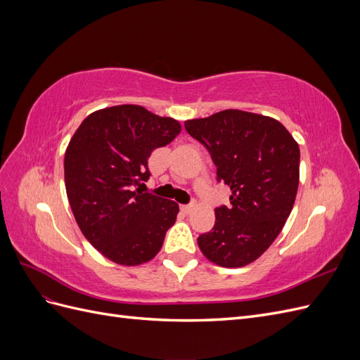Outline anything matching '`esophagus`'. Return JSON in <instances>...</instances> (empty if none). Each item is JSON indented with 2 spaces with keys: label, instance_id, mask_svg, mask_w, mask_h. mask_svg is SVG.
<instances>
[{
  "label": "esophagus",
  "instance_id": "esophagus-1",
  "mask_svg": "<svg viewBox=\"0 0 360 360\" xmlns=\"http://www.w3.org/2000/svg\"><path fill=\"white\" fill-rule=\"evenodd\" d=\"M195 207H197V202L195 201H192L191 204H183V205H180V209L184 212V213H189V212H192Z\"/></svg>",
  "mask_w": 360,
  "mask_h": 360
}]
</instances>
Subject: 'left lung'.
<instances>
[{"label":"left lung","instance_id":"left-lung-1","mask_svg":"<svg viewBox=\"0 0 360 360\" xmlns=\"http://www.w3.org/2000/svg\"><path fill=\"white\" fill-rule=\"evenodd\" d=\"M209 150L217 180L230 186V209L214 210L213 230L198 237L212 263L243 267L263 255L284 228L299 188L300 150L278 120L225 110L184 122Z\"/></svg>","mask_w":360,"mask_h":360}]
</instances>
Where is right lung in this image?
I'll return each mask as SVG.
<instances>
[{
	"instance_id": "1",
	"label": "right lung",
	"mask_w": 360,
	"mask_h": 360,
	"mask_svg": "<svg viewBox=\"0 0 360 360\" xmlns=\"http://www.w3.org/2000/svg\"><path fill=\"white\" fill-rule=\"evenodd\" d=\"M181 132L171 117L139 105L94 111L64 155V181L76 224L99 252L120 266L153 259L176 222V201L143 193L151 151Z\"/></svg>"
}]
</instances>
